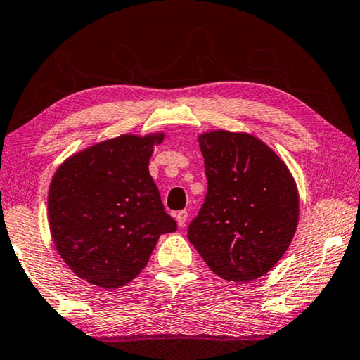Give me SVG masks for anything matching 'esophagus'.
Here are the masks:
<instances>
[{"label":"esophagus","mask_w":360,"mask_h":360,"mask_svg":"<svg viewBox=\"0 0 360 360\" xmlns=\"http://www.w3.org/2000/svg\"><path fill=\"white\" fill-rule=\"evenodd\" d=\"M175 221H177V224L180 227H185V224L188 221V212L186 210H181V212H179L177 214H175Z\"/></svg>","instance_id":"34e87169"}]
</instances>
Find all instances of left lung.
<instances>
[{
	"instance_id": "left-lung-1",
	"label": "left lung",
	"mask_w": 360,
	"mask_h": 360,
	"mask_svg": "<svg viewBox=\"0 0 360 360\" xmlns=\"http://www.w3.org/2000/svg\"><path fill=\"white\" fill-rule=\"evenodd\" d=\"M208 191L188 240L214 274L252 282L285 254L300 219L293 175L249 133L199 134Z\"/></svg>"
}]
</instances>
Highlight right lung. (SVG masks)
Here are the masks:
<instances>
[{
  "label": "right lung",
  "instance_id": "obj_1",
  "mask_svg": "<svg viewBox=\"0 0 360 360\" xmlns=\"http://www.w3.org/2000/svg\"><path fill=\"white\" fill-rule=\"evenodd\" d=\"M165 133L120 134L67 158L49 191L54 246L79 279L112 290L133 281L177 222L148 172Z\"/></svg>",
  "mask_w": 360,
  "mask_h": 360
}]
</instances>
